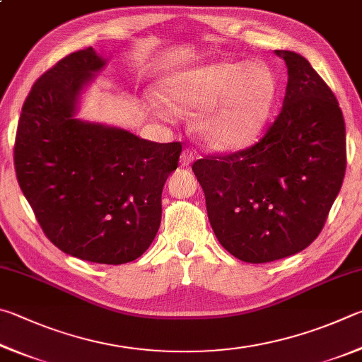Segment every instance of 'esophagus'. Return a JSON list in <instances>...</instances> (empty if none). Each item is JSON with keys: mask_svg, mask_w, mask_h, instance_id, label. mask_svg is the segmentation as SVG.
<instances>
[{"mask_svg": "<svg viewBox=\"0 0 362 362\" xmlns=\"http://www.w3.org/2000/svg\"><path fill=\"white\" fill-rule=\"evenodd\" d=\"M194 160H195V154L192 151H189V149L182 151V154H181V165H182V167H189V165H191Z\"/></svg>", "mask_w": 362, "mask_h": 362, "instance_id": "esophagus-1", "label": "esophagus"}]
</instances>
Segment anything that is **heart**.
I'll return each instance as SVG.
<instances>
[{
    "mask_svg": "<svg viewBox=\"0 0 362 362\" xmlns=\"http://www.w3.org/2000/svg\"><path fill=\"white\" fill-rule=\"evenodd\" d=\"M275 97V76L261 63H208L170 74L158 86V98L170 111L199 110L192 129L216 151L250 144L262 130Z\"/></svg>",
    "mask_w": 362,
    "mask_h": 362,
    "instance_id": "heart-1",
    "label": "heart"
}]
</instances>
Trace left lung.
<instances>
[{
	"mask_svg": "<svg viewBox=\"0 0 362 362\" xmlns=\"http://www.w3.org/2000/svg\"><path fill=\"white\" fill-rule=\"evenodd\" d=\"M288 68L275 122L256 144L192 165L219 243L243 262L300 252L320 235L346 170L344 114L307 59L275 50Z\"/></svg>",
	"mask_w": 362,
	"mask_h": 362,
	"instance_id": "left-lung-1",
	"label": "left lung"
}]
</instances>
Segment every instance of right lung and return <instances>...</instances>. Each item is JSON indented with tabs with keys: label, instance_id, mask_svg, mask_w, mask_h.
<instances>
[{
	"label": "right lung",
	"instance_id": "add662e5",
	"mask_svg": "<svg viewBox=\"0 0 362 362\" xmlns=\"http://www.w3.org/2000/svg\"><path fill=\"white\" fill-rule=\"evenodd\" d=\"M106 60L92 47L37 79L18 119L14 165L46 237L82 261L119 265L149 248L162 219V189L181 143L76 119L78 100Z\"/></svg>",
	"mask_w": 362,
	"mask_h": 362
}]
</instances>
